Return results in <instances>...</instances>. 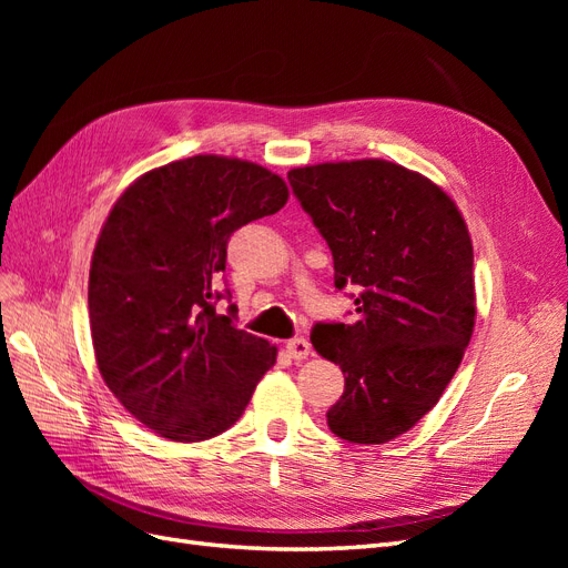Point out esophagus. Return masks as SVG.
<instances>
[{"label":"esophagus","instance_id":"1","mask_svg":"<svg viewBox=\"0 0 568 568\" xmlns=\"http://www.w3.org/2000/svg\"><path fill=\"white\" fill-rule=\"evenodd\" d=\"M311 341L307 338H291L286 341V353L291 359H296V363H301V359H305L307 355H311Z\"/></svg>","mask_w":568,"mask_h":568}]
</instances>
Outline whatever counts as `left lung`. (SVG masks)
Returning a JSON list of instances; mask_svg holds the SVG:
<instances>
[{
  "instance_id": "8db88e82",
  "label": "left lung",
  "mask_w": 568,
  "mask_h": 568,
  "mask_svg": "<svg viewBox=\"0 0 568 568\" xmlns=\"http://www.w3.org/2000/svg\"><path fill=\"white\" fill-rule=\"evenodd\" d=\"M288 184L334 255V286L355 291V322L311 334L346 376L326 424L348 443H388L438 403L469 346V230L438 184L398 163L305 165Z\"/></svg>"
}]
</instances>
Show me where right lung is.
Listing matches in <instances>:
<instances>
[{
    "label": "right lung",
    "mask_w": 568,
    "mask_h": 568,
    "mask_svg": "<svg viewBox=\"0 0 568 568\" xmlns=\"http://www.w3.org/2000/svg\"><path fill=\"white\" fill-rule=\"evenodd\" d=\"M288 199L280 175L227 156L151 170L115 201L92 255L90 326L101 376L134 419L180 443L244 415L277 348L217 315L230 236Z\"/></svg>",
    "instance_id": "add662e5"
}]
</instances>
